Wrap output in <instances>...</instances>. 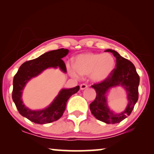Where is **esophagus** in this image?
<instances>
[{
	"label": "esophagus",
	"instance_id": "esophagus-1",
	"mask_svg": "<svg viewBox=\"0 0 154 154\" xmlns=\"http://www.w3.org/2000/svg\"><path fill=\"white\" fill-rule=\"evenodd\" d=\"M88 88V85H86L85 83H83L80 85V88H81V90H85V88Z\"/></svg>",
	"mask_w": 154,
	"mask_h": 154
}]
</instances>
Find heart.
<instances>
[{
	"instance_id": "heart-1",
	"label": "heart",
	"mask_w": 154,
	"mask_h": 154,
	"mask_svg": "<svg viewBox=\"0 0 154 154\" xmlns=\"http://www.w3.org/2000/svg\"><path fill=\"white\" fill-rule=\"evenodd\" d=\"M74 66L67 64L69 74L73 77L89 75L94 81H102L112 72L115 67V59L109 53L81 54L74 58Z\"/></svg>"
}]
</instances>
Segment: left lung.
Listing matches in <instances>:
<instances>
[{
    "mask_svg": "<svg viewBox=\"0 0 154 154\" xmlns=\"http://www.w3.org/2000/svg\"><path fill=\"white\" fill-rule=\"evenodd\" d=\"M105 52H111L116 58V67L106 79L91 85L95 90L97 95L95 100L90 104V109L92 115L99 121L108 124H115L123 121L133 110L138 100L140 76L137 73L135 66L130 61L123 57L115 50L108 49ZM117 85L124 87L129 101L126 110L119 115H115L109 110L105 95L109 88Z\"/></svg>",
    "mask_w": 154,
    "mask_h": 154,
    "instance_id": "8db88e82",
    "label": "left lung"
}]
</instances>
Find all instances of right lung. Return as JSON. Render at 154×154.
I'll return each mask as SVG.
<instances>
[{
  "label": "right lung",
  "mask_w": 154,
  "mask_h": 154,
  "mask_svg": "<svg viewBox=\"0 0 154 154\" xmlns=\"http://www.w3.org/2000/svg\"><path fill=\"white\" fill-rule=\"evenodd\" d=\"M68 52L69 50L64 48L45 52L39 57L23 63L14 75L12 100L19 113L29 121L37 124H46L57 121L62 116L69 97L79 90V85L70 89L62 90L54 102L48 108L41 111H31L26 108L21 98L22 90L27 82L45 69L49 67H59L64 72H66V65L62 58Z\"/></svg>",
  "instance_id": "obj_1"
}]
</instances>
